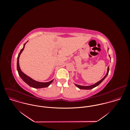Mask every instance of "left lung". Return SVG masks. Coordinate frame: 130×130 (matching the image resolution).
<instances>
[{"mask_svg": "<svg viewBox=\"0 0 130 130\" xmlns=\"http://www.w3.org/2000/svg\"><path fill=\"white\" fill-rule=\"evenodd\" d=\"M109 50V49H108ZM109 56L110 57V56L109 55ZM109 67H108V70H107V73L106 74V75L102 79H101L100 81H99L98 82L96 83L95 84H93V85H91V86H80V85H77V84H75L74 85H75V86H76L78 88H79V89H82V90H91V89H92L93 88L97 87L98 85H99L104 79L105 78L107 77V76L108 75V74H109Z\"/></svg>", "mask_w": 130, "mask_h": 130, "instance_id": "8db88e82", "label": "left lung"}]
</instances>
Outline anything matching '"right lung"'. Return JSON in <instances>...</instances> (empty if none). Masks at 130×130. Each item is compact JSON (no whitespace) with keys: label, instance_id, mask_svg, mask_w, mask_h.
<instances>
[{"label":"right lung","instance_id":"right-lung-1","mask_svg":"<svg viewBox=\"0 0 130 130\" xmlns=\"http://www.w3.org/2000/svg\"><path fill=\"white\" fill-rule=\"evenodd\" d=\"M25 43L23 45V48L21 50L20 53H19V55L18 56V60H17V70L18 71L19 75L20 77L22 78V79L27 84L28 86H29L31 87H32L34 88H36V89H39V88H46L48 87L53 82L54 79L48 82H45V83H43V82H37L29 76H27V75L24 74L21 70L20 67H19V58L20 55H21V53L23 51L24 48V46L25 44L27 43Z\"/></svg>","mask_w":130,"mask_h":130}]
</instances>
